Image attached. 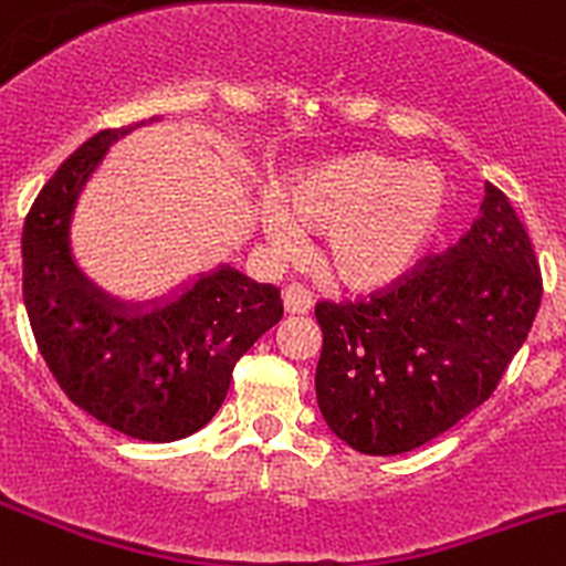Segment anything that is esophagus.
<instances>
[{
    "label": "esophagus",
    "mask_w": 566,
    "mask_h": 566,
    "mask_svg": "<svg viewBox=\"0 0 566 566\" xmlns=\"http://www.w3.org/2000/svg\"><path fill=\"white\" fill-rule=\"evenodd\" d=\"M312 304H315L312 290L304 287V284H290V287L284 290V310H287L290 315H306V312L312 310Z\"/></svg>",
    "instance_id": "esophagus-1"
}]
</instances>
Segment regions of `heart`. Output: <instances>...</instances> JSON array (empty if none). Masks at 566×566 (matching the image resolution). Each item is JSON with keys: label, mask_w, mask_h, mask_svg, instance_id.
Listing matches in <instances>:
<instances>
[{"label": "heart", "mask_w": 566, "mask_h": 566, "mask_svg": "<svg viewBox=\"0 0 566 566\" xmlns=\"http://www.w3.org/2000/svg\"><path fill=\"white\" fill-rule=\"evenodd\" d=\"M446 193L437 168L361 151L295 177L284 207L298 227L328 232L323 265L339 284L378 290L415 265ZM265 232L279 249H295V227L282 212H268Z\"/></svg>", "instance_id": "obj_1"}]
</instances>
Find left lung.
Here are the masks:
<instances>
[{
    "label": "left lung",
    "instance_id": "1",
    "mask_svg": "<svg viewBox=\"0 0 566 566\" xmlns=\"http://www.w3.org/2000/svg\"><path fill=\"white\" fill-rule=\"evenodd\" d=\"M542 273L506 193L486 182L470 232L361 301H321L315 392L367 457L415 451L479 409L534 326Z\"/></svg>",
    "mask_w": 566,
    "mask_h": 566
}]
</instances>
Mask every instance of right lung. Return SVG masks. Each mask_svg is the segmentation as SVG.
<instances>
[{
	"instance_id": "right-lung-1",
	"label": "right lung",
	"mask_w": 566,
	"mask_h": 566,
	"mask_svg": "<svg viewBox=\"0 0 566 566\" xmlns=\"http://www.w3.org/2000/svg\"><path fill=\"white\" fill-rule=\"evenodd\" d=\"M144 124L102 129L43 185L21 234L24 304L38 350L80 409L135 440L174 442L216 417L238 359L284 306L279 287L229 265L149 310L113 298L76 268V199L109 144Z\"/></svg>"
}]
</instances>
